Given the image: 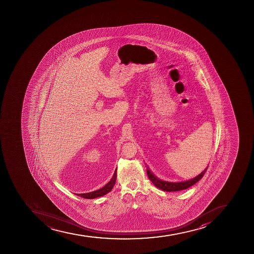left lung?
<instances>
[{"label":"left lung","mask_w":254,"mask_h":254,"mask_svg":"<svg viewBox=\"0 0 254 254\" xmlns=\"http://www.w3.org/2000/svg\"><path fill=\"white\" fill-rule=\"evenodd\" d=\"M148 168V167H147ZM208 169V166L201 173L199 174L197 176L192 178L191 180H185V181H180V182H168L165 180H160L159 178L153 175L152 171L149 169H147V174H148V179L152 181L154 185L158 189H162V191H181L184 189H189L195 183H197L199 180L204 176L205 171Z\"/></svg>","instance_id":"obj_1"}]
</instances>
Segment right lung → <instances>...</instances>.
<instances>
[{"label":"right lung","mask_w":254,"mask_h":254,"mask_svg":"<svg viewBox=\"0 0 254 254\" xmlns=\"http://www.w3.org/2000/svg\"><path fill=\"white\" fill-rule=\"evenodd\" d=\"M116 179H117V171H115L110 182L105 185L103 188L96 190V191H92V192L81 193V194H76V195L81 196V197L85 198V199H94V198L102 196V195H106L112 190L113 188L115 186V182H116Z\"/></svg>","instance_id":"add662e5"}]
</instances>
